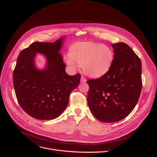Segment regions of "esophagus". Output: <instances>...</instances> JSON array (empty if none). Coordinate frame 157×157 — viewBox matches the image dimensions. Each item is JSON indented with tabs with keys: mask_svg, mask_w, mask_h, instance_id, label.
I'll return each instance as SVG.
<instances>
[{
	"mask_svg": "<svg viewBox=\"0 0 157 157\" xmlns=\"http://www.w3.org/2000/svg\"><path fill=\"white\" fill-rule=\"evenodd\" d=\"M86 81V79L84 78V76H81V79H80V82H85Z\"/></svg>",
	"mask_w": 157,
	"mask_h": 157,
	"instance_id": "1",
	"label": "esophagus"
}]
</instances>
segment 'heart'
<instances>
[{"label": "heart", "mask_w": 157, "mask_h": 157, "mask_svg": "<svg viewBox=\"0 0 157 157\" xmlns=\"http://www.w3.org/2000/svg\"><path fill=\"white\" fill-rule=\"evenodd\" d=\"M114 52L110 46L92 42H77L71 46L67 63L72 67L82 65L84 73L91 78L105 75L114 61Z\"/></svg>", "instance_id": "b5f03b06"}]
</instances>
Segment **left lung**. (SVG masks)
Masks as SVG:
<instances>
[{"label": "left lung", "instance_id": "obj_1", "mask_svg": "<svg viewBox=\"0 0 157 157\" xmlns=\"http://www.w3.org/2000/svg\"><path fill=\"white\" fill-rule=\"evenodd\" d=\"M114 61L102 77L87 81V101L93 115L103 122H115L126 117L138 101L142 88L141 62L124 42L112 45Z\"/></svg>", "mask_w": 157, "mask_h": 157}]
</instances>
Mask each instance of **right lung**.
<instances>
[{"label": "right lung", "mask_w": 157, "mask_h": 157, "mask_svg": "<svg viewBox=\"0 0 157 157\" xmlns=\"http://www.w3.org/2000/svg\"><path fill=\"white\" fill-rule=\"evenodd\" d=\"M35 42L21 51L13 73L17 101L23 110L39 120L58 117L69 103V95L80 83V74L69 76L59 51L63 42ZM36 53L44 54L47 67L37 70L34 58Z\"/></svg>", "instance_id": "right-lung-1"}]
</instances>
